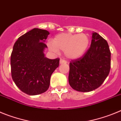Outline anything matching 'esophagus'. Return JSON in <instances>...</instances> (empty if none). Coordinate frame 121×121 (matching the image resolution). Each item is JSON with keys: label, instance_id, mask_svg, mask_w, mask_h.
<instances>
[{"label": "esophagus", "instance_id": "1", "mask_svg": "<svg viewBox=\"0 0 121 121\" xmlns=\"http://www.w3.org/2000/svg\"><path fill=\"white\" fill-rule=\"evenodd\" d=\"M59 63H60V64H66V63H67V62H66L65 60H63V59H60V60Z\"/></svg>", "mask_w": 121, "mask_h": 121}]
</instances>
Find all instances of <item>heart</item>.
Returning a JSON list of instances; mask_svg holds the SVG:
<instances>
[{"label": "heart", "instance_id": "obj_1", "mask_svg": "<svg viewBox=\"0 0 121 121\" xmlns=\"http://www.w3.org/2000/svg\"><path fill=\"white\" fill-rule=\"evenodd\" d=\"M89 45L90 38L85 33H61L56 36L53 42H49L48 47L56 53L59 50L64 51L65 57L69 59H77L85 54Z\"/></svg>", "mask_w": 121, "mask_h": 121}]
</instances>
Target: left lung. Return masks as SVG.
<instances>
[{
  "label": "left lung",
  "mask_w": 121,
  "mask_h": 121,
  "mask_svg": "<svg viewBox=\"0 0 121 121\" xmlns=\"http://www.w3.org/2000/svg\"><path fill=\"white\" fill-rule=\"evenodd\" d=\"M91 45L83 56L70 63L68 82L73 89L88 92L102 85L110 70L111 53L107 42L92 33Z\"/></svg>",
  "instance_id": "1"
}]
</instances>
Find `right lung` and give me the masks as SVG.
<instances>
[{
  "label": "right lung",
  "mask_w": 121,
  "mask_h": 121,
  "mask_svg": "<svg viewBox=\"0 0 121 121\" xmlns=\"http://www.w3.org/2000/svg\"><path fill=\"white\" fill-rule=\"evenodd\" d=\"M48 31L33 28L19 37L11 55V76L19 89L28 95H37L47 90L50 78L59 67V59L45 57L44 43Z\"/></svg>",
  "instance_id": "obj_1"
}]
</instances>
